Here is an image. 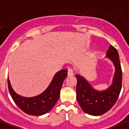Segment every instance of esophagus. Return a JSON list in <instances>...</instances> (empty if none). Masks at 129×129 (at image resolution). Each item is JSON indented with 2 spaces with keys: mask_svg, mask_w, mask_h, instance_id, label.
<instances>
[{
  "mask_svg": "<svg viewBox=\"0 0 129 129\" xmlns=\"http://www.w3.org/2000/svg\"><path fill=\"white\" fill-rule=\"evenodd\" d=\"M68 76H72L74 74L73 70H72L71 68H68Z\"/></svg>",
  "mask_w": 129,
  "mask_h": 129,
  "instance_id": "esophagus-1",
  "label": "esophagus"
}]
</instances>
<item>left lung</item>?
Here are the masks:
<instances>
[{"instance_id":"left-lung-1","label":"left lung","mask_w":129,"mask_h":129,"mask_svg":"<svg viewBox=\"0 0 129 129\" xmlns=\"http://www.w3.org/2000/svg\"><path fill=\"white\" fill-rule=\"evenodd\" d=\"M115 66V76L113 84L103 91L95 90L83 77L76 74L77 78V99L84 112L92 115H100L112 108L118 100L122 83V71L121 68L119 55L116 48L109 46L107 52Z\"/></svg>"}]
</instances>
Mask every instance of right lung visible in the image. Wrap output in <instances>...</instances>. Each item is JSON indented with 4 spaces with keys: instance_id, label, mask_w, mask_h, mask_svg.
Returning a JSON list of instances; mask_svg holds the SVG:
<instances>
[{
    "instance_id": "obj_1",
    "label": "right lung",
    "mask_w": 129,
    "mask_h": 129,
    "mask_svg": "<svg viewBox=\"0 0 129 129\" xmlns=\"http://www.w3.org/2000/svg\"><path fill=\"white\" fill-rule=\"evenodd\" d=\"M67 75V70H61L57 72L48 88L42 94L35 97L25 98L18 95L7 79L9 91L15 103L24 113L33 115H43L51 110L57 102L62 83Z\"/></svg>"
}]
</instances>
